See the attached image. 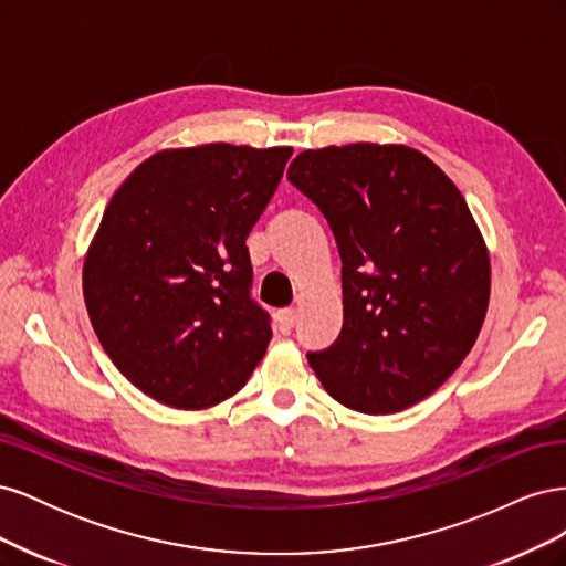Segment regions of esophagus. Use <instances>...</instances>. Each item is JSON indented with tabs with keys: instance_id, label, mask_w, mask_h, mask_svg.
I'll list each match as a JSON object with an SVG mask.
<instances>
[{
	"instance_id": "1",
	"label": "esophagus",
	"mask_w": 566,
	"mask_h": 566,
	"mask_svg": "<svg viewBox=\"0 0 566 566\" xmlns=\"http://www.w3.org/2000/svg\"><path fill=\"white\" fill-rule=\"evenodd\" d=\"M276 321L281 325V331H290L297 323V310H293V306H285V310H279L276 312Z\"/></svg>"
}]
</instances>
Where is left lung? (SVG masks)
Masks as SVG:
<instances>
[{"label":"left lung","mask_w":566,"mask_h":566,"mask_svg":"<svg viewBox=\"0 0 566 566\" xmlns=\"http://www.w3.org/2000/svg\"><path fill=\"white\" fill-rule=\"evenodd\" d=\"M287 179L318 205L342 256V333L306 354L342 406L394 413L465 361L489 310L491 262L458 186L420 150H304Z\"/></svg>","instance_id":"1"}]
</instances>
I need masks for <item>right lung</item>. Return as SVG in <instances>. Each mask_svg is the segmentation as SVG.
I'll use <instances>...</instances> for the list:
<instances>
[{
    "label": "right lung",
    "mask_w": 566,
    "mask_h": 566,
    "mask_svg": "<svg viewBox=\"0 0 566 566\" xmlns=\"http://www.w3.org/2000/svg\"><path fill=\"white\" fill-rule=\"evenodd\" d=\"M290 146L167 148L117 188L84 256L82 290L111 361L150 399L202 410L241 391L266 354L245 238Z\"/></svg>",
    "instance_id": "1"
}]
</instances>
